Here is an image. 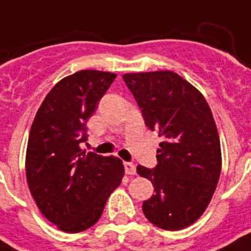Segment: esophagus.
Returning a JSON list of instances; mask_svg holds the SVG:
<instances>
[{
    "label": "esophagus",
    "mask_w": 251,
    "mask_h": 251,
    "mask_svg": "<svg viewBox=\"0 0 251 251\" xmlns=\"http://www.w3.org/2000/svg\"><path fill=\"white\" fill-rule=\"evenodd\" d=\"M124 167H125L126 175L133 176L137 173V168H135V165H134L133 163H127V161H125V163H124Z\"/></svg>",
    "instance_id": "obj_1"
}]
</instances>
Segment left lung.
Instances as JSON below:
<instances>
[{
	"label": "left lung",
	"instance_id": "8db88e82",
	"mask_svg": "<svg viewBox=\"0 0 251 251\" xmlns=\"http://www.w3.org/2000/svg\"><path fill=\"white\" fill-rule=\"evenodd\" d=\"M122 78L146 125L163 141L156 168L137 167L138 175L155 187V194L143 202V214L161 229H183L206 211L222 172L212 112L201 91L169 70L127 73Z\"/></svg>",
	"mask_w": 251,
	"mask_h": 251
}]
</instances>
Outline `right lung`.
I'll list each match as a JSON object with an SVG mask.
<instances>
[{"mask_svg":"<svg viewBox=\"0 0 251 251\" xmlns=\"http://www.w3.org/2000/svg\"><path fill=\"white\" fill-rule=\"evenodd\" d=\"M116 74L80 70L45 96L29 131L25 177L39 210L62 232L88 229L101 216L125 169L116 156L86 152L87 120Z\"/></svg>","mask_w":251,"mask_h":251,"instance_id":"obj_1","label":"right lung"}]
</instances>
